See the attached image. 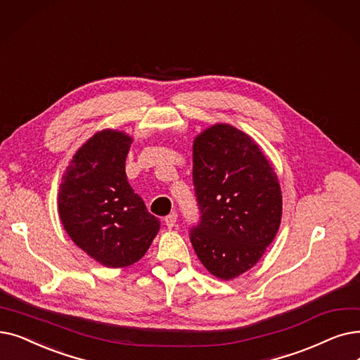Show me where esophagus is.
Here are the masks:
<instances>
[{
    "mask_svg": "<svg viewBox=\"0 0 360 360\" xmlns=\"http://www.w3.org/2000/svg\"><path fill=\"white\" fill-rule=\"evenodd\" d=\"M176 219H178V214H176V213H170V214H167V216L165 217V224H166V226H167L169 229L174 228V226L176 225Z\"/></svg>",
    "mask_w": 360,
    "mask_h": 360,
    "instance_id": "obj_1",
    "label": "esophagus"
}]
</instances>
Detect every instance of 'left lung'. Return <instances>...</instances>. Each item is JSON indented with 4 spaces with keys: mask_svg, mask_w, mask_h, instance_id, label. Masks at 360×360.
<instances>
[{
    "mask_svg": "<svg viewBox=\"0 0 360 360\" xmlns=\"http://www.w3.org/2000/svg\"><path fill=\"white\" fill-rule=\"evenodd\" d=\"M193 178L201 222L191 229L200 262L229 281L266 253L283 217V194L272 163L255 139L214 123L193 143Z\"/></svg>",
    "mask_w": 360,
    "mask_h": 360,
    "instance_id": "obj_1",
    "label": "left lung"
}]
</instances>
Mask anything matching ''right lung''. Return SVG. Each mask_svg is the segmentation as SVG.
Returning a JSON list of instances; mask_svg holds the SVG:
<instances>
[{
  "label": "right lung",
  "instance_id": "obj_1",
  "mask_svg": "<svg viewBox=\"0 0 360 360\" xmlns=\"http://www.w3.org/2000/svg\"><path fill=\"white\" fill-rule=\"evenodd\" d=\"M132 136L117 129L94 134L61 176L58 216L72 241L105 268L141 259L160 229L131 188L124 162Z\"/></svg>",
  "mask_w": 360,
  "mask_h": 360
}]
</instances>
